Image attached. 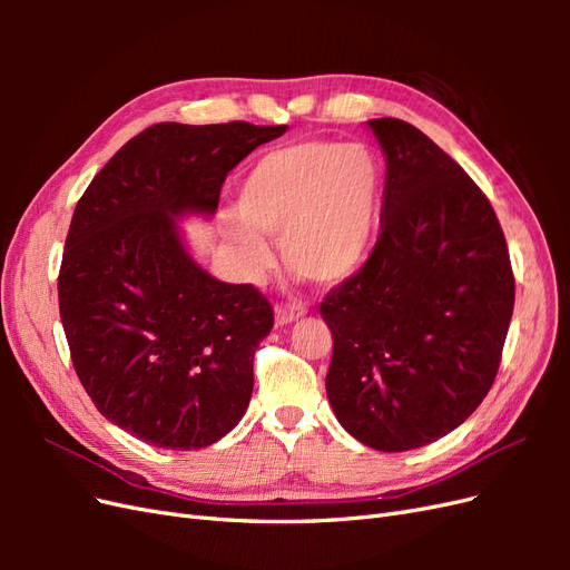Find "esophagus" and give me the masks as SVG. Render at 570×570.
<instances>
[{"mask_svg":"<svg viewBox=\"0 0 570 570\" xmlns=\"http://www.w3.org/2000/svg\"><path fill=\"white\" fill-rule=\"evenodd\" d=\"M275 325H289L306 316V306L304 304H281L275 306Z\"/></svg>","mask_w":570,"mask_h":570,"instance_id":"1","label":"esophagus"}]
</instances>
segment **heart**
Here are the masks:
<instances>
[{
  "mask_svg": "<svg viewBox=\"0 0 570 570\" xmlns=\"http://www.w3.org/2000/svg\"><path fill=\"white\" fill-rule=\"evenodd\" d=\"M383 195V166L358 142H299L264 154L239 180V218L223 235L249 273L271 264L266 237H278L289 271L337 285L364 262Z\"/></svg>",
  "mask_w": 570,
  "mask_h": 570,
  "instance_id": "obj_1",
  "label": "heart"
}]
</instances>
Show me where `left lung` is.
<instances>
[{"mask_svg": "<svg viewBox=\"0 0 570 570\" xmlns=\"http://www.w3.org/2000/svg\"><path fill=\"white\" fill-rule=\"evenodd\" d=\"M385 154L381 235L321 304L333 333L327 400L352 438L406 452L485 400L513 314V273L488 197L428 135L368 120Z\"/></svg>", "mask_w": 570, "mask_h": 570, "instance_id": "left-lung-1", "label": "left lung"}]
</instances>
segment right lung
<instances>
[{
	"label": "right lung",
	"mask_w": 570,
	"mask_h": 570,
	"mask_svg": "<svg viewBox=\"0 0 570 570\" xmlns=\"http://www.w3.org/2000/svg\"><path fill=\"white\" fill-rule=\"evenodd\" d=\"M287 126L157 124L99 170L68 228L59 314L101 416L164 450H202L245 416L273 327L252 285L223 283L180 220L212 218L220 185Z\"/></svg>",
	"instance_id": "1"
}]
</instances>
